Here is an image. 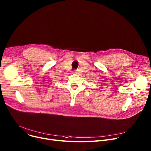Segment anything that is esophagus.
Wrapping results in <instances>:
<instances>
[{"label": "esophagus", "mask_w": 151, "mask_h": 151, "mask_svg": "<svg viewBox=\"0 0 151 151\" xmlns=\"http://www.w3.org/2000/svg\"><path fill=\"white\" fill-rule=\"evenodd\" d=\"M76 73V72H75V71H74V72H72V73H73V74H75Z\"/></svg>", "instance_id": "esophagus-1"}]
</instances>
